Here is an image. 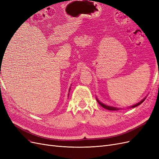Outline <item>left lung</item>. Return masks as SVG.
<instances>
[{
	"instance_id": "left-lung-1",
	"label": "left lung",
	"mask_w": 159,
	"mask_h": 159,
	"mask_svg": "<svg viewBox=\"0 0 159 159\" xmlns=\"http://www.w3.org/2000/svg\"><path fill=\"white\" fill-rule=\"evenodd\" d=\"M145 98H143V100H142L141 101H140L139 102H138V104H136V105L132 106V108H134V107H137V106H138V105H141V104L145 101ZM97 101L98 103L99 104V105H100L102 107L105 108V109H107V110H109V111H118V110H119V108H115V107H110V106H107V105H104V104H102V102H101L99 101H98V100L97 99Z\"/></svg>"
}]
</instances>
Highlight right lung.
Returning <instances> with one entry per match:
<instances>
[{"label":"right lung","instance_id":"add662e5","mask_svg":"<svg viewBox=\"0 0 159 159\" xmlns=\"http://www.w3.org/2000/svg\"><path fill=\"white\" fill-rule=\"evenodd\" d=\"M69 92H70V91H69Z\"/></svg>","mask_w":159,"mask_h":159}]
</instances>
